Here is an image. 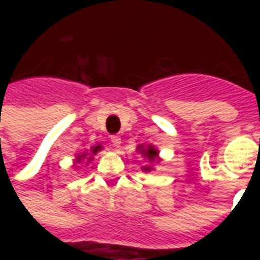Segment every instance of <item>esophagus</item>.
Wrapping results in <instances>:
<instances>
[{"mask_svg": "<svg viewBox=\"0 0 260 260\" xmlns=\"http://www.w3.org/2000/svg\"><path fill=\"white\" fill-rule=\"evenodd\" d=\"M111 143L114 147H118L121 143V136L119 135H111Z\"/></svg>", "mask_w": 260, "mask_h": 260, "instance_id": "obj_1", "label": "esophagus"}]
</instances>
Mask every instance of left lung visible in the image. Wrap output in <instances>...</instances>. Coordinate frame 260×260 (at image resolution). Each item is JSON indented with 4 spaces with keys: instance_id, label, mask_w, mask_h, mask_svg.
Wrapping results in <instances>:
<instances>
[{
    "instance_id": "obj_1",
    "label": "left lung",
    "mask_w": 260,
    "mask_h": 260,
    "mask_svg": "<svg viewBox=\"0 0 260 260\" xmlns=\"http://www.w3.org/2000/svg\"><path fill=\"white\" fill-rule=\"evenodd\" d=\"M141 153L143 154V156H145V157H147V160H149V161H153V160H154V157L157 156V150H156V149H154L153 146H149L147 149H142ZM143 170H145V171H149V170H150V167H146V166H145V167H143Z\"/></svg>"
}]
</instances>
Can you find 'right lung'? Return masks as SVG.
<instances>
[{"label": "right lung", "instance_id": "right-lung-1", "mask_svg": "<svg viewBox=\"0 0 260 260\" xmlns=\"http://www.w3.org/2000/svg\"><path fill=\"white\" fill-rule=\"evenodd\" d=\"M100 149H102V146H100V145H97V146L91 147L90 153H91V154H96V153L99 152V150H100ZM90 153H83V154H79V156H78V161H80V160H82V158H85L86 156H87V154H90Z\"/></svg>", "mask_w": 260, "mask_h": 260}]
</instances>
